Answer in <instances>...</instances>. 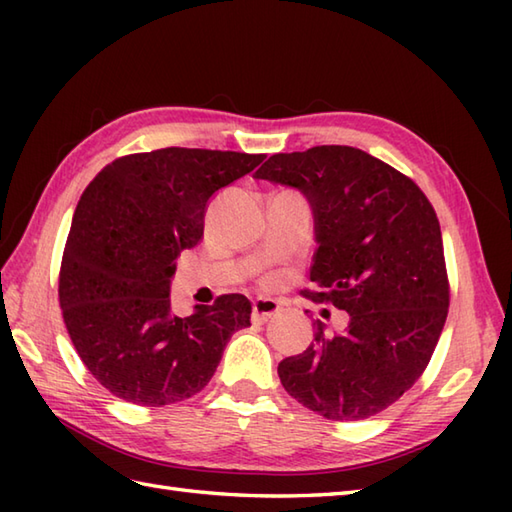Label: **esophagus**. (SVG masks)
<instances>
[{
	"instance_id": "34e87169",
	"label": "esophagus",
	"mask_w": 512,
	"mask_h": 512,
	"mask_svg": "<svg viewBox=\"0 0 512 512\" xmlns=\"http://www.w3.org/2000/svg\"><path fill=\"white\" fill-rule=\"evenodd\" d=\"M279 314V303L273 299H257L253 301V317L255 323H266L268 319H273Z\"/></svg>"
}]
</instances>
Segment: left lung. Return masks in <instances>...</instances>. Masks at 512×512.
I'll return each instance as SVG.
<instances>
[{"instance_id": "obj_1", "label": "left lung", "mask_w": 512, "mask_h": 512, "mask_svg": "<svg viewBox=\"0 0 512 512\" xmlns=\"http://www.w3.org/2000/svg\"><path fill=\"white\" fill-rule=\"evenodd\" d=\"M257 180L299 189L312 206L317 253L308 299L350 314L279 363L281 385L328 420L387 409L422 376L449 312L438 215L411 178L365 151L321 145L270 156Z\"/></svg>"}]
</instances>
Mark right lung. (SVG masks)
<instances>
[{
    "mask_svg": "<svg viewBox=\"0 0 512 512\" xmlns=\"http://www.w3.org/2000/svg\"><path fill=\"white\" fill-rule=\"evenodd\" d=\"M264 154L167 147L114 160L83 191L65 242L59 303L81 361L116 398L162 407L204 389L250 301L222 295L171 312V277L204 233L215 191Z\"/></svg>",
    "mask_w": 512,
    "mask_h": 512,
    "instance_id": "obj_1",
    "label": "right lung"
}]
</instances>
